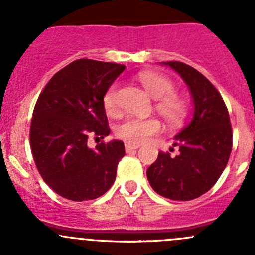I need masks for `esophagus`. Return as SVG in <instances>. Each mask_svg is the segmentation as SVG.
<instances>
[{"label":"esophagus","instance_id":"1","mask_svg":"<svg viewBox=\"0 0 255 255\" xmlns=\"http://www.w3.org/2000/svg\"><path fill=\"white\" fill-rule=\"evenodd\" d=\"M125 146H126V151H127V153H129V151H134L139 148V145H133V144H128V143H126Z\"/></svg>","mask_w":255,"mask_h":255}]
</instances>
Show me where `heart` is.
I'll return each instance as SVG.
<instances>
[{
  "label": "heart",
  "instance_id": "obj_1",
  "mask_svg": "<svg viewBox=\"0 0 255 255\" xmlns=\"http://www.w3.org/2000/svg\"><path fill=\"white\" fill-rule=\"evenodd\" d=\"M139 81L145 91L155 102L156 111L160 113L170 125H179L185 120L187 113L186 101L174 92V82L170 79L150 71L139 74ZM104 107L107 115H117V86L112 85L104 96ZM160 121L158 118H139L128 116L116 126V135L128 144L139 145L148 142L151 137L161 132Z\"/></svg>",
  "mask_w": 255,
  "mask_h": 255
}]
</instances>
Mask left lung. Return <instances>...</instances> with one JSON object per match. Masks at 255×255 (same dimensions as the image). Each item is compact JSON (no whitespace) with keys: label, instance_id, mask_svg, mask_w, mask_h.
Segmentation results:
<instances>
[{"label":"left lung","instance_id":"8db88e82","mask_svg":"<svg viewBox=\"0 0 255 255\" xmlns=\"http://www.w3.org/2000/svg\"><path fill=\"white\" fill-rule=\"evenodd\" d=\"M180 74L194 101V117L175 137L180 154L160 151L146 170L156 194L189 201L207 192L220 179L232 151V126L218 90L200 71L181 61L163 63Z\"/></svg>","mask_w":255,"mask_h":255}]
</instances>
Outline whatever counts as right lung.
Returning <instances> with one entry per match:
<instances>
[{
	"instance_id": "obj_1",
	"label": "right lung",
	"mask_w": 255,
	"mask_h": 255,
	"mask_svg": "<svg viewBox=\"0 0 255 255\" xmlns=\"http://www.w3.org/2000/svg\"><path fill=\"white\" fill-rule=\"evenodd\" d=\"M125 69L79 59L59 70L38 97L29 133L33 159L45 184L65 199H97L115 182L125 144L111 140L91 149L87 139L110 134L104 96Z\"/></svg>"
}]
</instances>
